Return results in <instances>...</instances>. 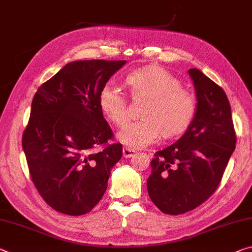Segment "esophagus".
<instances>
[{
	"label": "esophagus",
	"instance_id": "esophagus-1",
	"mask_svg": "<svg viewBox=\"0 0 252 252\" xmlns=\"http://www.w3.org/2000/svg\"><path fill=\"white\" fill-rule=\"evenodd\" d=\"M135 153H137V151L133 150V149H131V148H127V147L123 148V157L131 158V157H133V156L135 155Z\"/></svg>",
	"mask_w": 252,
	"mask_h": 252
}]
</instances>
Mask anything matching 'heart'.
Segmentation results:
<instances>
[{"label": "heart", "mask_w": 252, "mask_h": 252, "mask_svg": "<svg viewBox=\"0 0 252 252\" xmlns=\"http://www.w3.org/2000/svg\"><path fill=\"white\" fill-rule=\"evenodd\" d=\"M127 95L132 101L145 99L140 110L142 120L127 125L118 138L130 148H141L159 135L163 140L181 137L193 123L197 99L190 91L162 67L149 63L131 71L125 78ZM98 107L107 121L121 127L127 121V99L110 86L98 94Z\"/></svg>", "instance_id": "b5f03b06"}]
</instances>
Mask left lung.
<instances>
[{
	"label": "left lung",
	"mask_w": 252,
	"mask_h": 252,
	"mask_svg": "<svg viewBox=\"0 0 252 252\" xmlns=\"http://www.w3.org/2000/svg\"><path fill=\"white\" fill-rule=\"evenodd\" d=\"M189 73L196 90V115L177 142L155 154L147 181L151 201L170 215L196 209L212 196L237 142L225 92L199 69Z\"/></svg>",
	"instance_id": "1"
}]
</instances>
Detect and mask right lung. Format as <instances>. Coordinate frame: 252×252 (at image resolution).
Segmentation results:
<instances>
[{
    "label": "right lung",
    "instance_id": "right-lung-1",
    "mask_svg": "<svg viewBox=\"0 0 252 252\" xmlns=\"http://www.w3.org/2000/svg\"><path fill=\"white\" fill-rule=\"evenodd\" d=\"M126 61H77L39 87L22 134L33 185L59 213L83 215L101 201L121 143L98 107V94Z\"/></svg>",
    "mask_w": 252,
    "mask_h": 252
}]
</instances>
